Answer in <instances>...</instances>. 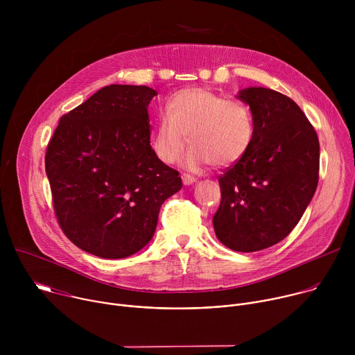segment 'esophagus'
I'll return each mask as SVG.
<instances>
[{
    "mask_svg": "<svg viewBox=\"0 0 355 355\" xmlns=\"http://www.w3.org/2000/svg\"><path fill=\"white\" fill-rule=\"evenodd\" d=\"M181 178H182V182L185 184V185H191V184H193L195 181H196V178L193 177V175H191V174H182L181 175Z\"/></svg>",
    "mask_w": 355,
    "mask_h": 355,
    "instance_id": "1",
    "label": "esophagus"
}]
</instances>
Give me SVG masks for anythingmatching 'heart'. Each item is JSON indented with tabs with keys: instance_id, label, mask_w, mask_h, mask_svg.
Masks as SVG:
<instances>
[{
	"instance_id": "heart-1",
	"label": "heart",
	"mask_w": 355,
	"mask_h": 355,
	"mask_svg": "<svg viewBox=\"0 0 355 355\" xmlns=\"http://www.w3.org/2000/svg\"><path fill=\"white\" fill-rule=\"evenodd\" d=\"M188 140L192 144L182 163L198 170L208 164L229 167L240 162L254 140L250 108L207 88L175 92L157 119L151 146L160 162L173 164Z\"/></svg>"
}]
</instances>
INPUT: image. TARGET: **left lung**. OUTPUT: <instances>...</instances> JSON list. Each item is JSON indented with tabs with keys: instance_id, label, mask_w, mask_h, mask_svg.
I'll return each instance as SVG.
<instances>
[{
	"instance_id": "left-lung-1",
	"label": "left lung",
	"mask_w": 355,
	"mask_h": 355,
	"mask_svg": "<svg viewBox=\"0 0 355 355\" xmlns=\"http://www.w3.org/2000/svg\"><path fill=\"white\" fill-rule=\"evenodd\" d=\"M254 119L247 155L219 177L216 237L226 247L251 252L284 240L297 225L319 181V139L289 96L263 87L237 95Z\"/></svg>"
}]
</instances>
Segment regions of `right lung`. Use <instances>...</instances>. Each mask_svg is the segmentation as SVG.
I'll return each instance as SVG.
<instances>
[{"label":"right lung","instance_id":"right-lung-1","mask_svg":"<svg viewBox=\"0 0 355 355\" xmlns=\"http://www.w3.org/2000/svg\"><path fill=\"white\" fill-rule=\"evenodd\" d=\"M157 92L112 84L60 118L44 166L63 233L103 259H125L153 237L180 173L150 146L147 107Z\"/></svg>","mask_w":355,"mask_h":355}]
</instances>
